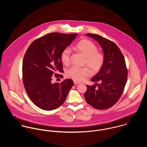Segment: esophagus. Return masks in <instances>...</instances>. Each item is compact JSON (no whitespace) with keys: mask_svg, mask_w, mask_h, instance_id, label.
I'll use <instances>...</instances> for the list:
<instances>
[{"mask_svg":"<svg viewBox=\"0 0 147 147\" xmlns=\"http://www.w3.org/2000/svg\"><path fill=\"white\" fill-rule=\"evenodd\" d=\"M74 83L75 85H77V84L80 83V82H78V81H77V80H74Z\"/></svg>","mask_w":147,"mask_h":147,"instance_id":"obj_1","label":"esophagus"}]
</instances>
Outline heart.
<instances>
[{
  "label": "heart",
  "mask_w": 147,
  "mask_h": 147,
  "mask_svg": "<svg viewBox=\"0 0 147 147\" xmlns=\"http://www.w3.org/2000/svg\"><path fill=\"white\" fill-rule=\"evenodd\" d=\"M75 49L76 50L85 57L84 63L94 73L98 72L102 68L104 61V54L98 51L97 46L89 40L83 39L78 42ZM71 50L68 47L65 48L61 53V61L62 63L68 65L69 64L71 59ZM90 71L87 67H72L66 71L68 77L75 80H83L90 75Z\"/></svg>",
  "instance_id": "heart-1"
}]
</instances>
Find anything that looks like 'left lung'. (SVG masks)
Segmentation results:
<instances>
[{
    "mask_svg": "<svg viewBox=\"0 0 147 147\" xmlns=\"http://www.w3.org/2000/svg\"><path fill=\"white\" fill-rule=\"evenodd\" d=\"M86 35L101 45L105 61L98 73L91 79L93 82L100 83L92 86L86 85L85 98L88 104L96 109H107L116 104L123 92L127 79L125 59L114 42L98 34L87 33Z\"/></svg>",
    "mask_w": 147,
    "mask_h": 147,
    "instance_id": "obj_1",
    "label": "left lung"
}]
</instances>
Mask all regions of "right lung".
Segmentation results:
<instances>
[{
  "label": "right lung",
  "instance_id": "obj_1",
  "mask_svg": "<svg viewBox=\"0 0 147 147\" xmlns=\"http://www.w3.org/2000/svg\"><path fill=\"white\" fill-rule=\"evenodd\" d=\"M78 36L58 32L47 34L32 42L22 62V81L31 101L45 110H52L64 102L74 85L71 79L53 83L56 72H63L61 53Z\"/></svg>",
  "mask_w": 147,
  "mask_h": 147
}]
</instances>
